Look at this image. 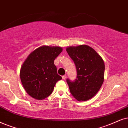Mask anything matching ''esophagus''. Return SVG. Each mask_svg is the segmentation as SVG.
I'll return each mask as SVG.
<instances>
[{
  "instance_id": "1",
  "label": "esophagus",
  "mask_w": 128,
  "mask_h": 128,
  "mask_svg": "<svg viewBox=\"0 0 128 128\" xmlns=\"http://www.w3.org/2000/svg\"><path fill=\"white\" fill-rule=\"evenodd\" d=\"M62 78L63 80H65V79H66V78H67V76H66V75L62 76Z\"/></svg>"
}]
</instances>
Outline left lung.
<instances>
[{
  "label": "left lung",
  "instance_id": "8db88e82",
  "mask_svg": "<svg viewBox=\"0 0 128 128\" xmlns=\"http://www.w3.org/2000/svg\"><path fill=\"white\" fill-rule=\"evenodd\" d=\"M66 51L77 70L75 80L67 79L70 93L78 101L89 100L96 94L104 82V61L94 50L86 45L70 46Z\"/></svg>",
  "mask_w": 128,
  "mask_h": 128
}]
</instances>
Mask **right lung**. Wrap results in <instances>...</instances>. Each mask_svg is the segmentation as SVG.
<instances>
[{
	"mask_svg": "<svg viewBox=\"0 0 128 128\" xmlns=\"http://www.w3.org/2000/svg\"><path fill=\"white\" fill-rule=\"evenodd\" d=\"M62 51L60 46H42L32 51L24 61L20 68V80L32 98L38 100L47 98L56 82L62 79L54 63Z\"/></svg>",
	"mask_w": 128,
	"mask_h": 128,
	"instance_id": "1",
	"label": "right lung"
}]
</instances>
